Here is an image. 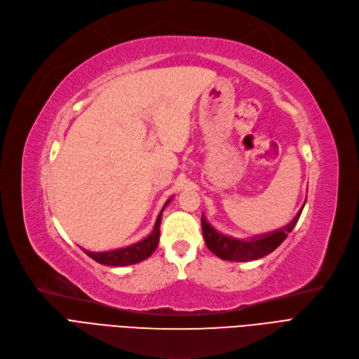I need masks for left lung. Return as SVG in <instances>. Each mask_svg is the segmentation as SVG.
Returning a JSON list of instances; mask_svg holds the SVG:
<instances>
[{
	"label": "left lung",
	"instance_id": "8db88e82",
	"mask_svg": "<svg viewBox=\"0 0 359 359\" xmlns=\"http://www.w3.org/2000/svg\"><path fill=\"white\" fill-rule=\"evenodd\" d=\"M304 206L299 209L291 224H287L286 226L269 233L254 235L250 240H238V238H232L217 232L206 220L204 215H201V229L204 243H206L208 248L222 260L251 262L262 259L271 251H275L285 241L287 233L295 228Z\"/></svg>",
	"mask_w": 359,
	"mask_h": 359
}]
</instances>
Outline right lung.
<instances>
[{"label":"right lung","mask_w":359,"mask_h":359,"mask_svg":"<svg viewBox=\"0 0 359 359\" xmlns=\"http://www.w3.org/2000/svg\"><path fill=\"white\" fill-rule=\"evenodd\" d=\"M172 200L170 197L161 210V213L158 215L155 228H153L151 233L147 235L144 240L135 243L133 245L124 247V248H116V250H111V251H100V252H95V251H88L81 248L84 252H86L90 259H93L95 262L105 264V266H130V264H135L140 263L146 259H149L151 252L156 250L158 244H159V226H161V220H162V212L165 210V208L169 204V201Z\"/></svg>","instance_id":"right-lung-1"}]
</instances>
